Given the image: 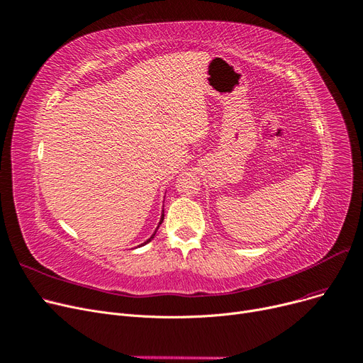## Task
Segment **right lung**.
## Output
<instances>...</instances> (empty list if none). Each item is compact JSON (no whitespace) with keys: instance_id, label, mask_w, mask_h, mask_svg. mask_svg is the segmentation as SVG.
<instances>
[{"instance_id":"right-lung-1","label":"right lung","mask_w":363,"mask_h":363,"mask_svg":"<svg viewBox=\"0 0 363 363\" xmlns=\"http://www.w3.org/2000/svg\"><path fill=\"white\" fill-rule=\"evenodd\" d=\"M162 221H164V214H162V217H161V221H160V226H161V223H162ZM160 226H158V228H160ZM158 228H157V230H158ZM157 230H155V233H157ZM155 233H153V235H152V236H150V238H149V239L146 240V242H145V244L150 242V240H152V239H153V236H155Z\"/></svg>"}]
</instances>
